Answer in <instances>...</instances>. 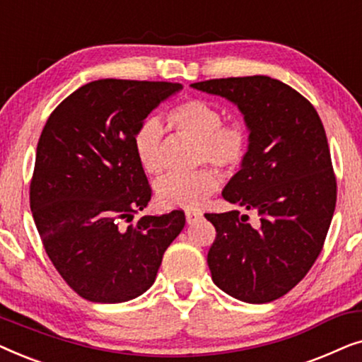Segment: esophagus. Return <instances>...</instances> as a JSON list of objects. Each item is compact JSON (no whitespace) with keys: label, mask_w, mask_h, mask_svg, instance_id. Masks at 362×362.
<instances>
[{"label":"esophagus","mask_w":362,"mask_h":362,"mask_svg":"<svg viewBox=\"0 0 362 362\" xmlns=\"http://www.w3.org/2000/svg\"><path fill=\"white\" fill-rule=\"evenodd\" d=\"M202 217V212L199 211H186V222L187 224H194Z\"/></svg>","instance_id":"esophagus-1"}]
</instances>
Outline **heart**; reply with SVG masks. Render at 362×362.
Instances as JSON below:
<instances>
[{
    "mask_svg": "<svg viewBox=\"0 0 362 362\" xmlns=\"http://www.w3.org/2000/svg\"><path fill=\"white\" fill-rule=\"evenodd\" d=\"M168 123L181 135L199 141L197 163L212 165L224 175H234L250 153V132L244 123H222V113L211 102L187 98L168 112ZM163 130L155 118L145 120L133 136V148L148 175H160ZM219 187V177L211 168L194 175H168L155 185L156 201L163 207H197Z\"/></svg>",
    "mask_w": 362,
    "mask_h": 362,
    "instance_id": "heart-1",
    "label": "heart"
}]
</instances>
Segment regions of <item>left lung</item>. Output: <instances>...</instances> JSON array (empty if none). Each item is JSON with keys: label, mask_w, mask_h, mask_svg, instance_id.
Masks as SVG:
<instances>
[{"label": "left lung", "mask_w": 362, "mask_h": 362, "mask_svg": "<svg viewBox=\"0 0 362 362\" xmlns=\"http://www.w3.org/2000/svg\"><path fill=\"white\" fill-rule=\"evenodd\" d=\"M192 88L235 103L250 153L226 201L239 211L206 214L216 227L207 254L212 281L245 303H269L293 288L318 259L336 206V177L323 123L306 98L267 76L212 78Z\"/></svg>", "instance_id": "8db88e82"}]
</instances>
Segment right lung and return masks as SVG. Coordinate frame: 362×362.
Listing matches in <instances>:
<instances>
[{
	"label": "right lung",
	"instance_id": "obj_1",
	"mask_svg": "<svg viewBox=\"0 0 362 362\" xmlns=\"http://www.w3.org/2000/svg\"><path fill=\"white\" fill-rule=\"evenodd\" d=\"M181 88L100 78L77 88L47 118L29 202L46 254L82 298L123 303L145 293L186 224L182 211L132 224L151 199L133 136Z\"/></svg>",
	"mask_w": 362,
	"mask_h": 362
}]
</instances>
